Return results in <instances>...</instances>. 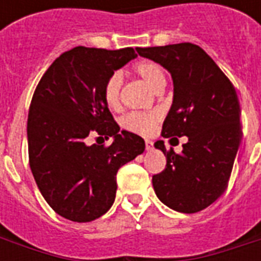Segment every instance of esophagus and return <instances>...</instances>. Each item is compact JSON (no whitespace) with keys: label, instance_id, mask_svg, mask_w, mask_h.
Instances as JSON below:
<instances>
[{"label":"esophagus","instance_id":"obj_1","mask_svg":"<svg viewBox=\"0 0 261 261\" xmlns=\"http://www.w3.org/2000/svg\"><path fill=\"white\" fill-rule=\"evenodd\" d=\"M152 147H153L152 141H149V140H145V149H147V151H151V149H152Z\"/></svg>","mask_w":261,"mask_h":261}]
</instances>
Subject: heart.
<instances>
[{"mask_svg":"<svg viewBox=\"0 0 261 261\" xmlns=\"http://www.w3.org/2000/svg\"><path fill=\"white\" fill-rule=\"evenodd\" d=\"M134 72L155 92H161L166 84V76L162 67L149 60H142L134 65ZM123 85V78L120 74H113L105 85V99L112 109L120 106V92ZM161 119V114L156 112L152 113H130L121 120V125L125 130L148 134L153 130L155 124Z\"/></svg>","mask_w":261,"mask_h":261,"instance_id":"b5f03b06","label":"heart"}]
</instances>
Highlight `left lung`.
<instances>
[{
    "label": "left lung",
    "mask_w": 261,
    "mask_h": 261,
    "mask_svg": "<svg viewBox=\"0 0 261 261\" xmlns=\"http://www.w3.org/2000/svg\"><path fill=\"white\" fill-rule=\"evenodd\" d=\"M137 53L162 65L173 81V102L162 136L187 137L181 153L166 151L164 141L153 144L166 156L165 170L152 177L155 194L177 213H198L225 192L241 145L235 88L214 60L192 43L138 47Z\"/></svg>",
    "instance_id": "obj_1"
}]
</instances>
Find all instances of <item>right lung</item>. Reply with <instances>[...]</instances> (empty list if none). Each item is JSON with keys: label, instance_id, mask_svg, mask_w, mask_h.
<instances>
[{"label": "right lung", "instance_id": "1", "mask_svg": "<svg viewBox=\"0 0 261 261\" xmlns=\"http://www.w3.org/2000/svg\"><path fill=\"white\" fill-rule=\"evenodd\" d=\"M137 57L131 47L71 48L48 67L28 116L29 164L39 190L56 213L74 222L102 217L116 198L120 166L145 149L141 137L121 130L105 99L112 75ZM112 137L108 148L86 138Z\"/></svg>", "mask_w": 261, "mask_h": 261}]
</instances>
